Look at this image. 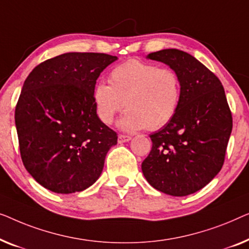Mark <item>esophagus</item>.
<instances>
[{
	"label": "esophagus",
	"instance_id": "obj_1",
	"mask_svg": "<svg viewBox=\"0 0 249 249\" xmlns=\"http://www.w3.org/2000/svg\"><path fill=\"white\" fill-rule=\"evenodd\" d=\"M129 140H131V136H129V135H125V134L118 135V142H120V143L128 142Z\"/></svg>",
	"mask_w": 249,
	"mask_h": 249
}]
</instances>
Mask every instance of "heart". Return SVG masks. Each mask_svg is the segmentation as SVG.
I'll return each instance as SVG.
<instances>
[{
	"mask_svg": "<svg viewBox=\"0 0 249 249\" xmlns=\"http://www.w3.org/2000/svg\"><path fill=\"white\" fill-rule=\"evenodd\" d=\"M109 83L94 87L97 116L104 124H111L125 107L127 111L120 125L126 131L162 127L173 118L180 101L177 73L139 59L116 66L110 72Z\"/></svg>",
	"mask_w": 249,
	"mask_h": 249,
	"instance_id": "b5f03b06",
	"label": "heart"
}]
</instances>
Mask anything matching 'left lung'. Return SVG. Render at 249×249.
<instances>
[{"label": "left lung", "mask_w": 249, "mask_h": 249, "mask_svg": "<svg viewBox=\"0 0 249 249\" xmlns=\"http://www.w3.org/2000/svg\"><path fill=\"white\" fill-rule=\"evenodd\" d=\"M180 80V101L173 118L150 135L152 149L142 171L156 190L173 196L193 194L223 166L232 115L222 83L194 56L179 50L150 53Z\"/></svg>", "instance_id": "left-lung-1"}]
</instances>
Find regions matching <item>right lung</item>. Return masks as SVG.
<instances>
[{
  "label": "right lung",
  "mask_w": 249,
  "mask_h": 249,
  "mask_svg": "<svg viewBox=\"0 0 249 249\" xmlns=\"http://www.w3.org/2000/svg\"><path fill=\"white\" fill-rule=\"evenodd\" d=\"M116 56L66 53L37 65L23 83L16 127L23 166L37 183L70 194L91 186L117 143L97 116L93 90Z\"/></svg>",
  "instance_id": "1"
}]
</instances>
